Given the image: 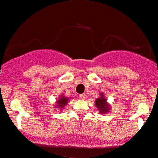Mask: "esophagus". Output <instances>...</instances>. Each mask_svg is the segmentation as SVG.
<instances>
[{"instance_id": "1", "label": "esophagus", "mask_w": 158, "mask_h": 158, "mask_svg": "<svg viewBox=\"0 0 158 158\" xmlns=\"http://www.w3.org/2000/svg\"><path fill=\"white\" fill-rule=\"evenodd\" d=\"M79 96V98H80V99H81V100L85 99V96H84V95H82V94H80Z\"/></svg>"}]
</instances>
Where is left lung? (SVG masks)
<instances>
[{"instance_id": "left-lung-1", "label": "left lung", "mask_w": 158, "mask_h": 158, "mask_svg": "<svg viewBox=\"0 0 158 158\" xmlns=\"http://www.w3.org/2000/svg\"><path fill=\"white\" fill-rule=\"evenodd\" d=\"M95 105L97 107V110H98L100 114H107V113L110 112V104H108L107 100L104 97V95L103 93H101L99 98H97L95 101Z\"/></svg>"}]
</instances>
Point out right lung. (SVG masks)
I'll use <instances>...</instances> for the list:
<instances>
[{"instance_id":"obj_1","label":"right lung","mask_w":158,"mask_h":158,"mask_svg":"<svg viewBox=\"0 0 158 158\" xmlns=\"http://www.w3.org/2000/svg\"><path fill=\"white\" fill-rule=\"evenodd\" d=\"M70 98L68 97H65L63 95H60V96L56 101V104H55V108H58L59 110H62L65 107V106L68 104Z\"/></svg>"}]
</instances>
